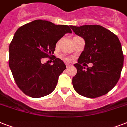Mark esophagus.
I'll use <instances>...</instances> for the list:
<instances>
[{
	"label": "esophagus",
	"instance_id": "1",
	"mask_svg": "<svg viewBox=\"0 0 127 127\" xmlns=\"http://www.w3.org/2000/svg\"><path fill=\"white\" fill-rule=\"evenodd\" d=\"M66 67L68 68V67H70V66H71V64H70V63H66Z\"/></svg>",
	"mask_w": 127,
	"mask_h": 127
}]
</instances>
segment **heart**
<instances>
[{"label":"heart","mask_w":127,"mask_h":127,"mask_svg":"<svg viewBox=\"0 0 127 127\" xmlns=\"http://www.w3.org/2000/svg\"><path fill=\"white\" fill-rule=\"evenodd\" d=\"M61 57L62 59H63L67 60V61H69V60H70V59H69V58H66V57H64V56H61Z\"/></svg>","instance_id":"b5f03b06"}]
</instances>
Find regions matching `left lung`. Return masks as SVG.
Segmentation results:
<instances>
[{
    "mask_svg": "<svg viewBox=\"0 0 127 127\" xmlns=\"http://www.w3.org/2000/svg\"><path fill=\"white\" fill-rule=\"evenodd\" d=\"M85 41L84 49L74 64L77 73L72 78L76 92L95 98L106 94L117 84L123 66L121 44L116 35L99 25L70 26ZM86 63L92 67L85 68Z\"/></svg>",
    "mask_w": 127,
    "mask_h": 127,
    "instance_id": "left-lung-1",
    "label": "left lung"
}]
</instances>
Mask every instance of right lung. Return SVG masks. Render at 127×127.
I'll return each mask as SVG.
<instances>
[{
	"label": "right lung",
	"mask_w": 127,
	"mask_h": 127,
	"mask_svg": "<svg viewBox=\"0 0 127 127\" xmlns=\"http://www.w3.org/2000/svg\"><path fill=\"white\" fill-rule=\"evenodd\" d=\"M72 31L67 25L36 20L20 27L9 46V66L17 86L33 98L47 95L55 90L65 64L54 55L56 43ZM49 57L54 64H43ZM52 62V61H51Z\"/></svg>",
	"instance_id": "right-lung-1"
}]
</instances>
